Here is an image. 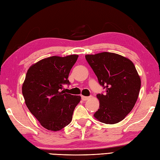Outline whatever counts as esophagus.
I'll return each instance as SVG.
<instances>
[{"mask_svg": "<svg viewBox=\"0 0 160 160\" xmlns=\"http://www.w3.org/2000/svg\"><path fill=\"white\" fill-rule=\"evenodd\" d=\"M90 98V97H85V96H81V99L83 101H87L88 99Z\"/></svg>", "mask_w": 160, "mask_h": 160, "instance_id": "obj_1", "label": "esophagus"}]
</instances>
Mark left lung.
Returning <instances> with one entry per match:
<instances>
[{
  "instance_id": "1",
  "label": "left lung",
  "mask_w": 160,
  "mask_h": 160,
  "mask_svg": "<svg viewBox=\"0 0 160 160\" xmlns=\"http://www.w3.org/2000/svg\"><path fill=\"white\" fill-rule=\"evenodd\" d=\"M86 59L105 93L98 94L100 101L94 117L105 124L121 121L132 110L139 94L141 81L133 62L116 53L87 55Z\"/></svg>"
}]
</instances>
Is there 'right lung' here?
I'll use <instances>...</instances> for the list:
<instances>
[{"instance_id":"1","label":"right lung","mask_w":160,"mask_h":160,"mask_svg":"<svg viewBox=\"0 0 160 160\" xmlns=\"http://www.w3.org/2000/svg\"><path fill=\"white\" fill-rule=\"evenodd\" d=\"M77 58V55L50 57L27 71L22 88L25 103L48 130L59 131L69 125L74 108L81 101L80 96L62 91L63 85L70 84L68 78Z\"/></svg>"}]
</instances>
